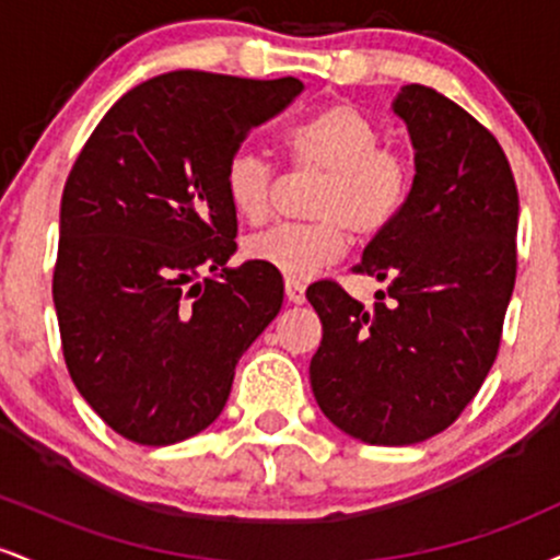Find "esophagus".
<instances>
[{"mask_svg":"<svg viewBox=\"0 0 560 560\" xmlns=\"http://www.w3.org/2000/svg\"><path fill=\"white\" fill-rule=\"evenodd\" d=\"M284 292H287V300L294 302V305H302V302H305V284L298 279H287Z\"/></svg>","mask_w":560,"mask_h":560,"instance_id":"34e87169","label":"esophagus"}]
</instances>
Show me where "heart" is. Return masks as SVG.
Returning <instances> with one entry per match:
<instances>
[{"instance_id": "heart-1", "label": "heart", "mask_w": 560, "mask_h": 560, "mask_svg": "<svg viewBox=\"0 0 560 560\" xmlns=\"http://www.w3.org/2000/svg\"><path fill=\"white\" fill-rule=\"evenodd\" d=\"M384 133L369 113L350 102H334L307 115L284 133L289 158L300 168L320 171L307 223H279L249 236V260L311 279L345 255L352 234L371 240L387 231L408 205L413 168L402 152L382 147ZM276 168L258 150H236L223 173V189L234 213L247 223L271 215Z\"/></svg>"}]
</instances>
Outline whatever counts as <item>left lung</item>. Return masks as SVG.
Masks as SVG:
<instances>
[{
  "label": "left lung",
  "instance_id": "8db88e82",
  "mask_svg": "<svg viewBox=\"0 0 560 560\" xmlns=\"http://www.w3.org/2000/svg\"><path fill=\"white\" fill-rule=\"evenodd\" d=\"M392 110L413 141V186L355 266L387 292L365 311L324 279L307 300L324 324L318 408L355 440L400 447L445 432L490 374L516 281L518 191L503 147L453 100L408 83Z\"/></svg>",
  "mask_w": 560,
  "mask_h": 560
}]
</instances>
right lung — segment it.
I'll return each instance as SVG.
<instances>
[{
	"instance_id": "obj_1",
	"label": "right lung",
	"mask_w": 560,
	"mask_h": 560,
	"mask_svg": "<svg viewBox=\"0 0 560 560\" xmlns=\"http://www.w3.org/2000/svg\"><path fill=\"white\" fill-rule=\"evenodd\" d=\"M302 81L173 70L126 92L75 158L52 298L62 355L102 421L137 445L208 429L284 281L236 253L223 173ZM208 272L202 282L198 276Z\"/></svg>"
}]
</instances>
